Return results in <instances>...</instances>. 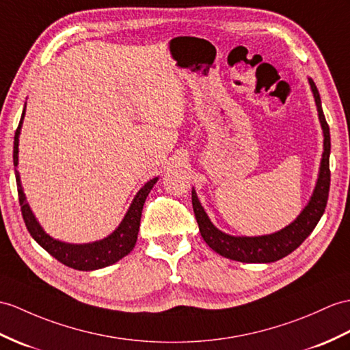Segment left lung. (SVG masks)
Instances as JSON below:
<instances>
[{"label":"left lung","mask_w":350,"mask_h":350,"mask_svg":"<svg viewBox=\"0 0 350 350\" xmlns=\"http://www.w3.org/2000/svg\"><path fill=\"white\" fill-rule=\"evenodd\" d=\"M308 85H310L313 98L318 109V116L321 122V128L323 133V152L321 158L318 180H316L314 189L310 200L306 204L294 221L280 231L265 235H255V237H247V235H231L221 230H217L210 221L208 215L206 213L204 207L201 206L198 195L192 188V207L195 219L198 222V228L201 237L213 249L216 254L222 255L232 261L247 262V264H268L279 261L285 258L291 252H294L301 243L312 234L314 226L318 225L319 219L322 217L325 207H327L328 192H329V153H331V138H329V126L325 120L319 91L316 88L313 80L308 77Z\"/></svg>","instance_id":"8db88e82"}]
</instances>
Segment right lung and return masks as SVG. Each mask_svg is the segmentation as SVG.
<instances>
[{
	"label": "right lung",
	"instance_id": "1",
	"mask_svg": "<svg viewBox=\"0 0 350 350\" xmlns=\"http://www.w3.org/2000/svg\"><path fill=\"white\" fill-rule=\"evenodd\" d=\"M25 107H23L19 126L16 129V134H14L13 164H14L16 183H18L22 216L31 234V237L34 239L46 252H49V254H51L55 259H58V261L62 262L64 265L75 268V270L94 271L118 262L119 259L126 256L135 246L138 230H140V219H142L144 201L148 198L149 192L152 191L153 186H155L159 177H153L149 182H146L142 186L140 191L135 193L133 202L129 204L124 219L120 221L119 226L111 234H109L107 237L96 241H91V243H82V245H77V243L75 245V243L61 241L51 237V235L43 230V226L40 225L36 215L32 213V210L25 197V192H23L21 176L18 172L19 135H21L22 124H23V118H25Z\"/></svg>",
	"mask_w": 350,
	"mask_h": 350
}]
</instances>
